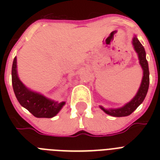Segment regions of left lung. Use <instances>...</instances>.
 <instances>
[{"mask_svg":"<svg viewBox=\"0 0 160 160\" xmlns=\"http://www.w3.org/2000/svg\"><path fill=\"white\" fill-rule=\"evenodd\" d=\"M132 43H133L134 50L138 53L139 64H140L142 69L144 70V75H143V79H142L141 85H140V87H139V90H138V92H137L136 95L134 97V99L130 102L126 104L124 106L122 107V108L114 109H104L103 107L100 106V108L107 114H109L111 116L123 117L128 116L130 114H132L138 108V106L144 101V98L147 95V92H148L149 85V65H148V61L146 60V53H145V51H144V46H142V44L139 42L136 36L134 37Z\"/></svg>","mask_w":160,"mask_h":160,"instance_id":"obj_1","label":"left lung"}]
</instances>
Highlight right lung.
Segmentation results:
<instances>
[{"mask_svg":"<svg viewBox=\"0 0 160 160\" xmlns=\"http://www.w3.org/2000/svg\"><path fill=\"white\" fill-rule=\"evenodd\" d=\"M12 85L19 103L37 118H52L58 114L65 102H55L43 95L28 90L19 80L16 71V58L15 57L11 70Z\"/></svg>","mask_w":160,"mask_h":160,"instance_id":"1","label":"right lung"}]
</instances>
